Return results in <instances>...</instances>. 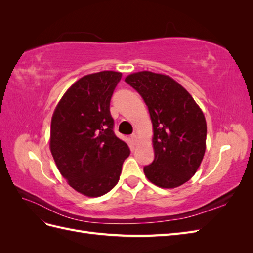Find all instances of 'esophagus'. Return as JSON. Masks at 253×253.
<instances>
[{"label": "esophagus", "instance_id": "esophagus-1", "mask_svg": "<svg viewBox=\"0 0 253 253\" xmlns=\"http://www.w3.org/2000/svg\"><path fill=\"white\" fill-rule=\"evenodd\" d=\"M131 138H132L133 142L136 143V142H137V139H138V137H137V134H136V133H134V134L131 135Z\"/></svg>", "mask_w": 253, "mask_h": 253}]
</instances>
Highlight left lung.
Returning <instances> with one entry per match:
<instances>
[{"mask_svg":"<svg viewBox=\"0 0 253 253\" xmlns=\"http://www.w3.org/2000/svg\"><path fill=\"white\" fill-rule=\"evenodd\" d=\"M126 82L142 97L153 124L154 160L143 168L145 176L160 188L181 186L195 174L206 151L202 110L169 76L144 71L128 75Z\"/></svg>","mask_w":253,"mask_h":253,"instance_id":"left-lung-1","label":"left lung"}]
</instances>
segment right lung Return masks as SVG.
Masks as SVG:
<instances>
[{"label": "right lung", "mask_w": 253, "mask_h": 253, "mask_svg": "<svg viewBox=\"0 0 253 253\" xmlns=\"http://www.w3.org/2000/svg\"><path fill=\"white\" fill-rule=\"evenodd\" d=\"M121 73L84 76L67 89L53 112L50 152L61 175L77 192L101 196L117 185L127 144L114 133L111 98Z\"/></svg>", "instance_id": "obj_1"}]
</instances>
